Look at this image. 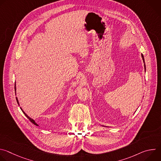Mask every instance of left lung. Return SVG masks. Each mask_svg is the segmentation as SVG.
<instances>
[{
	"mask_svg": "<svg viewBox=\"0 0 161 161\" xmlns=\"http://www.w3.org/2000/svg\"><path fill=\"white\" fill-rule=\"evenodd\" d=\"M142 59H143V63H144V68H145V71H146V66H145V59H144V57L143 55V54H142ZM102 126H104V125H102Z\"/></svg>",
	"mask_w": 161,
	"mask_h": 161,
	"instance_id": "8db88e82",
	"label": "left lung"
}]
</instances>
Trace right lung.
I'll return each instance as SVG.
<instances>
[{"label": "right lung", "mask_w": 161, "mask_h": 161, "mask_svg": "<svg viewBox=\"0 0 161 161\" xmlns=\"http://www.w3.org/2000/svg\"><path fill=\"white\" fill-rule=\"evenodd\" d=\"M14 90H15V95L16 96V82H15V85H14ZM16 101H17V103H18V105L19 106V101H18V99L17 97H16ZM20 109H21V111H23V113H24V114H25V116H26V117H27V119H29V120H30V121H31V122H32V123L33 124H34V125H36V126H39V125H38V124H37V123H36V122H35V120H34V119H32V118H31V117H30L29 116H28V115H27V114H26V113H25V111H24V110H23V109H22V108H21V107H20Z\"/></svg>", "instance_id": "right-lung-1"}]
</instances>
